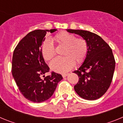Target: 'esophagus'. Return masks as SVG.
Masks as SVG:
<instances>
[{
  "label": "esophagus",
  "mask_w": 123,
  "mask_h": 123,
  "mask_svg": "<svg viewBox=\"0 0 123 123\" xmlns=\"http://www.w3.org/2000/svg\"><path fill=\"white\" fill-rule=\"evenodd\" d=\"M68 73H63L62 74V76H63V78H65L67 76H68Z\"/></svg>",
  "instance_id": "1"
}]
</instances>
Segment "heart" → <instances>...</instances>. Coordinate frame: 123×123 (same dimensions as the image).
I'll return each instance as SVG.
<instances>
[{
  "instance_id": "1",
  "label": "heart",
  "mask_w": 123,
  "mask_h": 123,
  "mask_svg": "<svg viewBox=\"0 0 123 123\" xmlns=\"http://www.w3.org/2000/svg\"><path fill=\"white\" fill-rule=\"evenodd\" d=\"M53 41L58 47H63L62 51L63 57L56 58L50 64L51 69L58 73L69 71L74 65L82 63L86 58L88 52V44L83 38H78L73 34L62 31L54 36ZM41 54L45 60L50 61L56 54L52 42L45 40L41 47Z\"/></svg>"
}]
</instances>
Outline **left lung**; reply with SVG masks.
<instances>
[{
	"label": "left lung",
	"mask_w": 123,
	"mask_h": 123,
	"mask_svg": "<svg viewBox=\"0 0 123 123\" xmlns=\"http://www.w3.org/2000/svg\"><path fill=\"white\" fill-rule=\"evenodd\" d=\"M81 36L88 44V52L83 64L73 73L79 81L74 86L79 96L89 100L99 98L108 89L112 81L115 60L112 50L101 37L84 30L67 29Z\"/></svg>",
	"instance_id": "left-lung-1"
}]
</instances>
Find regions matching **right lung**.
Instances as JSON below:
<instances>
[{"instance_id":"1","label":"right lung","mask_w":123,"mask_h":123,"mask_svg":"<svg viewBox=\"0 0 123 123\" xmlns=\"http://www.w3.org/2000/svg\"><path fill=\"white\" fill-rule=\"evenodd\" d=\"M56 31L53 29L31 31L19 41L14 50L13 77L21 94L31 102L40 103L49 99L63 79L62 75L54 71L45 77L44 74L50 68L41 54L42 42L46 34Z\"/></svg>"}]
</instances>
